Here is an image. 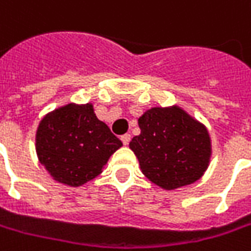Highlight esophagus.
<instances>
[{
	"label": "esophagus",
	"mask_w": 251,
	"mask_h": 251,
	"mask_svg": "<svg viewBox=\"0 0 251 251\" xmlns=\"http://www.w3.org/2000/svg\"><path fill=\"white\" fill-rule=\"evenodd\" d=\"M121 140H122V143H124L125 146H127V144H129V142H130V134L129 133L122 134V136H121Z\"/></svg>",
	"instance_id": "34e87169"
}]
</instances>
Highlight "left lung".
Segmentation results:
<instances>
[{"mask_svg":"<svg viewBox=\"0 0 251 251\" xmlns=\"http://www.w3.org/2000/svg\"><path fill=\"white\" fill-rule=\"evenodd\" d=\"M139 127L140 134L129 147L152 183L174 190L203 176L211 157V140L203 124L174 105L146 111Z\"/></svg>","mask_w":251,"mask_h":251,"instance_id":"left-lung-1","label":"left lung"}]
</instances>
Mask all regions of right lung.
<instances>
[{
    "mask_svg": "<svg viewBox=\"0 0 251 251\" xmlns=\"http://www.w3.org/2000/svg\"><path fill=\"white\" fill-rule=\"evenodd\" d=\"M122 142L97 119L91 104H68L41 119L36 133L39 161L55 180L84 185L102 172Z\"/></svg>",
    "mask_w": 251,
    "mask_h": 251,
    "instance_id": "1",
    "label": "right lung"
}]
</instances>
